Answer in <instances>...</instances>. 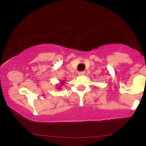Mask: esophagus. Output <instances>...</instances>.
Listing matches in <instances>:
<instances>
[{"instance_id": "34e87169", "label": "esophagus", "mask_w": 146, "mask_h": 146, "mask_svg": "<svg viewBox=\"0 0 146 146\" xmlns=\"http://www.w3.org/2000/svg\"><path fill=\"white\" fill-rule=\"evenodd\" d=\"M84 74H85L84 72H78V75L81 76H84Z\"/></svg>"}]
</instances>
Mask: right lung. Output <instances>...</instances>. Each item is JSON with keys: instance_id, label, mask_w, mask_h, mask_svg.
<instances>
[{"instance_id": "right-lung-1", "label": "right lung", "mask_w": 146, "mask_h": 146, "mask_svg": "<svg viewBox=\"0 0 146 146\" xmlns=\"http://www.w3.org/2000/svg\"><path fill=\"white\" fill-rule=\"evenodd\" d=\"M65 84V82L64 81H60V86H59V87H58L57 88V89H58V90H60V89H61V86H63L64 84Z\"/></svg>"}]
</instances>
